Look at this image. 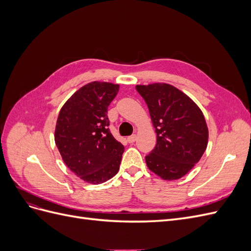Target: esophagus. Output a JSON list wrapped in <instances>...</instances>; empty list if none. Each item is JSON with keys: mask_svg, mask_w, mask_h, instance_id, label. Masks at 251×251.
<instances>
[{"mask_svg": "<svg viewBox=\"0 0 251 251\" xmlns=\"http://www.w3.org/2000/svg\"><path fill=\"white\" fill-rule=\"evenodd\" d=\"M136 138H137V136H136V134H133L131 136H128L126 140H127L128 143H133V142L136 141Z\"/></svg>", "mask_w": 251, "mask_h": 251, "instance_id": "34e87169", "label": "esophagus"}]
</instances>
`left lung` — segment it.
I'll use <instances>...</instances> for the list:
<instances>
[{"label":"left lung","mask_w":251,"mask_h":251,"mask_svg":"<svg viewBox=\"0 0 251 251\" xmlns=\"http://www.w3.org/2000/svg\"><path fill=\"white\" fill-rule=\"evenodd\" d=\"M146 100L157 134L148 168L164 180L183 177L198 163L207 147L203 113L191 98L169 83L136 86Z\"/></svg>","instance_id":"8db88e82"}]
</instances>
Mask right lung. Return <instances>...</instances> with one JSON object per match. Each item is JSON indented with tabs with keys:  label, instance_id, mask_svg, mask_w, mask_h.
<instances>
[{
	"label": "right lung",
	"instance_id": "1",
	"mask_svg": "<svg viewBox=\"0 0 251 251\" xmlns=\"http://www.w3.org/2000/svg\"><path fill=\"white\" fill-rule=\"evenodd\" d=\"M118 85L93 81L63 105L55 127V144L66 165L88 183L100 184L115 176L125 147L110 132L108 107Z\"/></svg>",
	"mask_w": 251,
	"mask_h": 251
}]
</instances>
